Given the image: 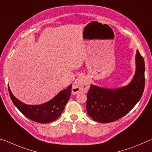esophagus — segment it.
Returning a JSON list of instances; mask_svg holds the SVG:
<instances>
[{"mask_svg": "<svg viewBox=\"0 0 152 152\" xmlns=\"http://www.w3.org/2000/svg\"><path fill=\"white\" fill-rule=\"evenodd\" d=\"M89 88V82L83 74L78 77V81L75 82L72 86V93L74 94L80 92H86Z\"/></svg>", "mask_w": 152, "mask_h": 152, "instance_id": "esophagus-1", "label": "esophagus"}]
</instances>
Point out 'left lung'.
Returning a JSON list of instances; mask_svg holds the SVG:
<instances>
[{
	"mask_svg": "<svg viewBox=\"0 0 152 152\" xmlns=\"http://www.w3.org/2000/svg\"><path fill=\"white\" fill-rule=\"evenodd\" d=\"M136 73L128 86L107 89L90 85L87 94L86 110L92 119L100 123H110L126 115L138 102L145 86V63L137 50Z\"/></svg>",
	"mask_w": 152,
	"mask_h": 152,
	"instance_id": "1",
	"label": "left lung"
}]
</instances>
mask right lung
Segmentation results:
<instances>
[{
	"mask_svg": "<svg viewBox=\"0 0 152 152\" xmlns=\"http://www.w3.org/2000/svg\"><path fill=\"white\" fill-rule=\"evenodd\" d=\"M71 89L72 85L68 86L66 89L60 91L48 102L34 106L27 105L18 100L12 94L9 86V92L13 104L26 117L36 122L46 124L53 122L60 117L70 98Z\"/></svg>",
	"mask_w": 152,
	"mask_h": 152,
	"instance_id": "add662e5",
	"label": "right lung"
}]
</instances>
